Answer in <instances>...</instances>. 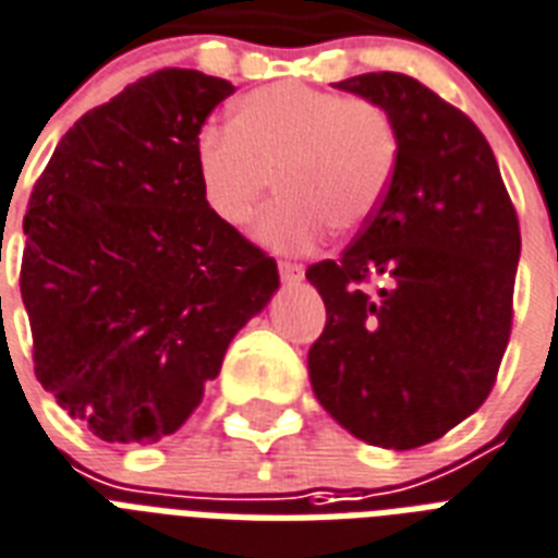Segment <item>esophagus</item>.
Returning a JSON list of instances; mask_svg holds the SVG:
<instances>
[{"instance_id": "1", "label": "esophagus", "mask_w": 558, "mask_h": 558, "mask_svg": "<svg viewBox=\"0 0 558 558\" xmlns=\"http://www.w3.org/2000/svg\"><path fill=\"white\" fill-rule=\"evenodd\" d=\"M279 276H282V282H300L302 279V265L296 262H279Z\"/></svg>"}]
</instances>
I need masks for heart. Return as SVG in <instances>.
<instances>
[{
  "label": "heart",
  "instance_id": "1",
  "mask_svg": "<svg viewBox=\"0 0 558 558\" xmlns=\"http://www.w3.org/2000/svg\"><path fill=\"white\" fill-rule=\"evenodd\" d=\"M399 162V133L381 104L302 84L244 95L230 133L203 131L194 168L203 201L220 223L244 230L270 185L282 197L258 227L276 250H305L326 230H361L387 194Z\"/></svg>",
  "mask_w": 558,
  "mask_h": 558
}]
</instances>
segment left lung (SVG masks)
<instances>
[{
    "label": "left lung",
    "instance_id": "1",
    "mask_svg": "<svg viewBox=\"0 0 558 558\" xmlns=\"http://www.w3.org/2000/svg\"><path fill=\"white\" fill-rule=\"evenodd\" d=\"M335 86L390 113L399 162L343 256L305 270L326 302L311 387L349 434L408 451L472 416L495 387L521 230L498 159L463 110L401 72ZM373 278L383 288L369 294Z\"/></svg>",
    "mask_w": 558,
    "mask_h": 558
}]
</instances>
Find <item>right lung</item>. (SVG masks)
I'll return each instance as SVG.
<instances>
[{
  "label": "right lung",
  "mask_w": 558,
  "mask_h": 558,
  "mask_svg": "<svg viewBox=\"0 0 558 558\" xmlns=\"http://www.w3.org/2000/svg\"><path fill=\"white\" fill-rule=\"evenodd\" d=\"M235 86L159 69L84 113L25 211L34 375L104 442L174 434L279 270L203 201L194 145Z\"/></svg>",
  "instance_id": "add662e5"
}]
</instances>
